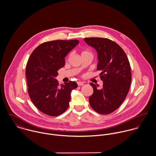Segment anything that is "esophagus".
Masks as SVG:
<instances>
[{
    "label": "esophagus",
    "mask_w": 156,
    "mask_h": 156,
    "mask_svg": "<svg viewBox=\"0 0 156 156\" xmlns=\"http://www.w3.org/2000/svg\"><path fill=\"white\" fill-rule=\"evenodd\" d=\"M77 85L78 86H82L83 85V83L82 82H77Z\"/></svg>",
    "instance_id": "34e87169"
}]
</instances>
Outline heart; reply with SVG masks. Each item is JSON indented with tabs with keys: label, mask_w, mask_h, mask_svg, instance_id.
<instances>
[{
	"label": "heart",
	"mask_w": 156,
	"mask_h": 156,
	"mask_svg": "<svg viewBox=\"0 0 156 156\" xmlns=\"http://www.w3.org/2000/svg\"><path fill=\"white\" fill-rule=\"evenodd\" d=\"M89 53L88 51H83V52H82V54H83V53Z\"/></svg>",
	"instance_id": "heart-1"
}]
</instances>
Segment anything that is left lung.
I'll return each instance as SVG.
<instances>
[{
	"label": "left lung",
	"mask_w": 156,
	"mask_h": 156,
	"mask_svg": "<svg viewBox=\"0 0 156 156\" xmlns=\"http://www.w3.org/2000/svg\"><path fill=\"white\" fill-rule=\"evenodd\" d=\"M84 41L97 51V69L103 82L101 88L90 83L94 92L89 104L95 111L109 114L121 106L129 92L132 80L129 61L122 48L108 38H85Z\"/></svg>",
	"instance_id": "1"
}]
</instances>
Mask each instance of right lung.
Wrapping results in <instances>:
<instances>
[{
  "label": "right lung",
  "instance_id": "right-lung-1",
  "mask_svg": "<svg viewBox=\"0 0 156 156\" xmlns=\"http://www.w3.org/2000/svg\"><path fill=\"white\" fill-rule=\"evenodd\" d=\"M77 40H55L38 45L32 53L26 68L28 93L38 110L56 116L69 106L71 92L78 85L69 81L59 85L58 71L65 65V57L79 44Z\"/></svg>",
  "mask_w": 156,
  "mask_h": 156
}]
</instances>
